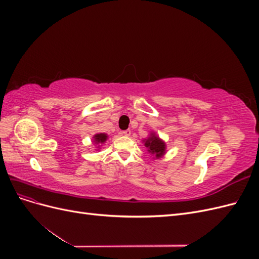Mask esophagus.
<instances>
[{
    "label": "esophagus",
    "mask_w": 259,
    "mask_h": 259,
    "mask_svg": "<svg viewBox=\"0 0 259 259\" xmlns=\"http://www.w3.org/2000/svg\"><path fill=\"white\" fill-rule=\"evenodd\" d=\"M122 134H123L124 136H131V134H132V131H131V130L123 131V132H122Z\"/></svg>",
    "instance_id": "1"
}]
</instances>
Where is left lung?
Returning <instances> with one entry per match:
<instances>
[{
	"label": "left lung",
	"instance_id": "8db88e82",
	"mask_svg": "<svg viewBox=\"0 0 259 259\" xmlns=\"http://www.w3.org/2000/svg\"><path fill=\"white\" fill-rule=\"evenodd\" d=\"M143 144L147 148V151L153 156V160L161 159L166 153L165 142L155 132H150V135L143 140Z\"/></svg>",
	"mask_w": 259,
	"mask_h": 259
}]
</instances>
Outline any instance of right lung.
<instances>
[{
	"instance_id": "right-lung-1",
	"label": "right lung",
	"mask_w": 259,
	"mask_h": 259,
	"mask_svg": "<svg viewBox=\"0 0 259 259\" xmlns=\"http://www.w3.org/2000/svg\"><path fill=\"white\" fill-rule=\"evenodd\" d=\"M107 139H108V135L105 134V133H99V134L94 135L92 143H93V145L96 146L95 150H97V151L100 150V147L107 142Z\"/></svg>"
}]
</instances>
